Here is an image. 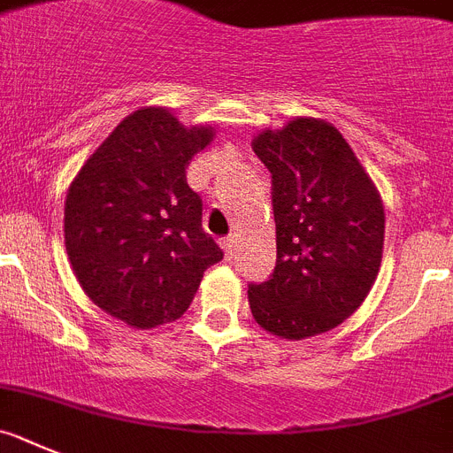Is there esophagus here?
Masks as SVG:
<instances>
[{
  "mask_svg": "<svg viewBox=\"0 0 453 453\" xmlns=\"http://www.w3.org/2000/svg\"><path fill=\"white\" fill-rule=\"evenodd\" d=\"M221 248H223V252H226V259H230L232 252L236 250L234 236H223V239H221Z\"/></svg>",
  "mask_w": 453,
  "mask_h": 453,
  "instance_id": "34e87169",
  "label": "esophagus"
}]
</instances>
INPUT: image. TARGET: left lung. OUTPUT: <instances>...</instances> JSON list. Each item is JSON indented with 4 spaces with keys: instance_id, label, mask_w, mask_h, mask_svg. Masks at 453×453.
Masks as SVG:
<instances>
[{
    "instance_id": "obj_1",
    "label": "left lung",
    "mask_w": 453,
    "mask_h": 453,
    "mask_svg": "<svg viewBox=\"0 0 453 453\" xmlns=\"http://www.w3.org/2000/svg\"><path fill=\"white\" fill-rule=\"evenodd\" d=\"M271 171L277 259L248 284L255 320L275 336H316L352 316L377 280L384 205L343 135L327 121L293 119L252 140Z\"/></svg>"
}]
</instances>
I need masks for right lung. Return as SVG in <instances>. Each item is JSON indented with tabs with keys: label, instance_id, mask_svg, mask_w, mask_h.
<instances>
[{
	"label": "right lung",
	"instance_id": "right-lung-1",
	"mask_svg": "<svg viewBox=\"0 0 453 453\" xmlns=\"http://www.w3.org/2000/svg\"><path fill=\"white\" fill-rule=\"evenodd\" d=\"M211 128H185L165 108L126 117L92 153L65 201V246L95 304L150 329L187 311L203 273L223 259L203 230L187 166Z\"/></svg>",
	"mask_w": 453,
	"mask_h": 453
}]
</instances>
